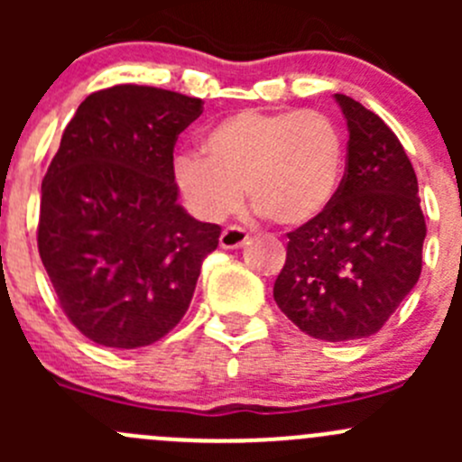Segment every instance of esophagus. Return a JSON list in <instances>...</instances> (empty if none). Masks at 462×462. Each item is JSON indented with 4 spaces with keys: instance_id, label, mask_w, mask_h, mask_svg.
<instances>
[{
    "instance_id": "esophagus-1",
    "label": "esophagus",
    "mask_w": 462,
    "mask_h": 462,
    "mask_svg": "<svg viewBox=\"0 0 462 462\" xmlns=\"http://www.w3.org/2000/svg\"><path fill=\"white\" fill-rule=\"evenodd\" d=\"M218 241H221V248H226V250L241 248V245L248 241V232L239 226H227L226 230L221 232V239Z\"/></svg>"
}]
</instances>
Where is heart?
<instances>
[{"label":"heart","mask_w":462,"mask_h":462,"mask_svg":"<svg viewBox=\"0 0 462 462\" xmlns=\"http://www.w3.org/2000/svg\"><path fill=\"white\" fill-rule=\"evenodd\" d=\"M201 152L174 158V180L188 208L209 223L244 199L279 226H304L335 199L344 171V138L315 109H244L218 120Z\"/></svg>","instance_id":"b5f03b06"}]
</instances>
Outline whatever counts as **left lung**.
Segmentation results:
<instances>
[{"label": "left lung", "instance_id": "obj_1", "mask_svg": "<svg viewBox=\"0 0 462 462\" xmlns=\"http://www.w3.org/2000/svg\"><path fill=\"white\" fill-rule=\"evenodd\" d=\"M346 118V171L328 208L288 232L274 301L306 335L346 342L377 333L418 283L427 226L418 179L380 116L335 93Z\"/></svg>", "mask_w": 462, "mask_h": 462}]
</instances>
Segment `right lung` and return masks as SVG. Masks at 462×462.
<instances>
[{
    "label": "right lung",
    "mask_w": 462,
    "mask_h": 462,
    "mask_svg": "<svg viewBox=\"0 0 462 462\" xmlns=\"http://www.w3.org/2000/svg\"><path fill=\"white\" fill-rule=\"evenodd\" d=\"M199 97L118 85L91 93L42 180L37 248L60 306L100 346L170 333L192 301L221 227L179 203L174 144Z\"/></svg>",
    "instance_id": "obj_1"
}]
</instances>
